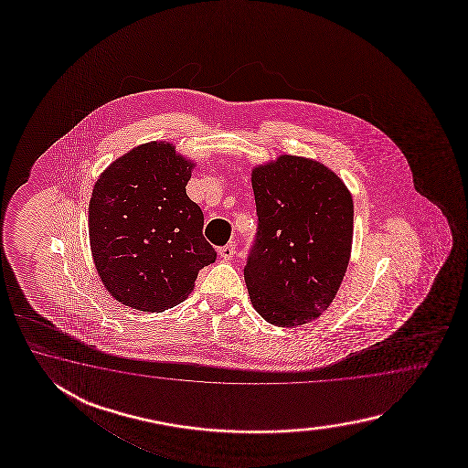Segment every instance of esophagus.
Wrapping results in <instances>:
<instances>
[{
	"label": "esophagus",
	"mask_w": 468,
	"mask_h": 468,
	"mask_svg": "<svg viewBox=\"0 0 468 468\" xmlns=\"http://www.w3.org/2000/svg\"><path fill=\"white\" fill-rule=\"evenodd\" d=\"M220 258L224 259V261H230V259L234 258L236 256V246L234 244H226V246H222V248H219Z\"/></svg>",
	"instance_id": "esophagus-1"
}]
</instances>
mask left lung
Listing matches in <instances>:
<instances>
[{
    "label": "left lung",
    "mask_w": 468,
    "mask_h": 468,
    "mask_svg": "<svg viewBox=\"0 0 468 468\" xmlns=\"http://www.w3.org/2000/svg\"><path fill=\"white\" fill-rule=\"evenodd\" d=\"M258 232L244 268L249 298L274 326L311 323L329 308L348 268L353 199L316 160L281 155L252 170Z\"/></svg>",
    "instance_id": "8db88e82"
}]
</instances>
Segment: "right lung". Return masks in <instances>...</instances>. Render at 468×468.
Here are the masks:
<instances>
[{"mask_svg":"<svg viewBox=\"0 0 468 468\" xmlns=\"http://www.w3.org/2000/svg\"><path fill=\"white\" fill-rule=\"evenodd\" d=\"M194 164L165 142L115 160L93 186L90 248L113 298L139 311L174 308L218 252L202 236L204 214L186 192Z\"/></svg>","mask_w":468,"mask_h":468,"instance_id":"add662e5","label":"right lung"}]
</instances>
